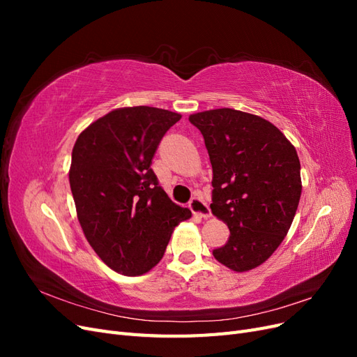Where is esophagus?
<instances>
[{
  "label": "esophagus",
  "instance_id": "obj_1",
  "mask_svg": "<svg viewBox=\"0 0 357 357\" xmlns=\"http://www.w3.org/2000/svg\"><path fill=\"white\" fill-rule=\"evenodd\" d=\"M189 208L192 210L193 214H198L201 219H208L211 215L208 204L202 201L199 197H193L189 202Z\"/></svg>",
  "mask_w": 357,
  "mask_h": 357
}]
</instances>
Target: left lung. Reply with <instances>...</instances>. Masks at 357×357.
I'll list each match as a JSON object with an SVG mask.
<instances>
[{"instance_id":"1","label":"left lung","mask_w":357,"mask_h":357,"mask_svg":"<svg viewBox=\"0 0 357 357\" xmlns=\"http://www.w3.org/2000/svg\"><path fill=\"white\" fill-rule=\"evenodd\" d=\"M213 167L211 213L229 228L213 256L232 271L264 264L282 244L301 198L295 147L265 119L232 109L190 114Z\"/></svg>"}]
</instances>
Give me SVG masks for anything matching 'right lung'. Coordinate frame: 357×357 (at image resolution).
<instances>
[{
  "mask_svg": "<svg viewBox=\"0 0 357 357\" xmlns=\"http://www.w3.org/2000/svg\"><path fill=\"white\" fill-rule=\"evenodd\" d=\"M181 119L155 107L117 109L74 144L70 186L86 240L113 271L142 275L192 213L172 202L150 168L162 137Z\"/></svg>",
  "mask_w": 357,
  "mask_h": 357,
  "instance_id": "1",
  "label": "right lung"
}]
</instances>
